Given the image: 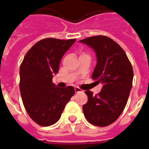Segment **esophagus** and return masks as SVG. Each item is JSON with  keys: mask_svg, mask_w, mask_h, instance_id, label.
I'll return each instance as SVG.
<instances>
[{"mask_svg": "<svg viewBox=\"0 0 149 149\" xmlns=\"http://www.w3.org/2000/svg\"><path fill=\"white\" fill-rule=\"evenodd\" d=\"M74 91H75V93H81V89L80 88H78V87H75L74 88Z\"/></svg>", "mask_w": 149, "mask_h": 149, "instance_id": "34e87169", "label": "esophagus"}]
</instances>
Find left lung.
Masks as SVG:
<instances>
[{
  "label": "left lung",
  "mask_w": 149,
  "mask_h": 149,
  "mask_svg": "<svg viewBox=\"0 0 149 149\" xmlns=\"http://www.w3.org/2000/svg\"><path fill=\"white\" fill-rule=\"evenodd\" d=\"M79 42L95 52L97 63L92 78L103 85L98 95L85 91L88 102L82 107L84 115L95 126H108L120 116L126 107L132 88V66L124 49L110 38L95 36Z\"/></svg>",
  "instance_id": "8db88e82"
}]
</instances>
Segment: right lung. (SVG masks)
<instances>
[{"label":"right lung","mask_w":149,"mask_h":149,"mask_svg":"<svg viewBox=\"0 0 149 149\" xmlns=\"http://www.w3.org/2000/svg\"><path fill=\"white\" fill-rule=\"evenodd\" d=\"M75 39L47 38L37 42L25 54L21 64L20 93L28 114L39 125H53L74 94L73 86L61 88L52 82L60 62Z\"/></svg>","instance_id":"add662e5"}]
</instances>
